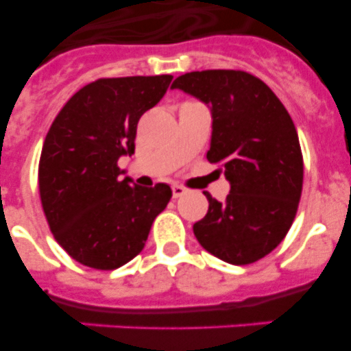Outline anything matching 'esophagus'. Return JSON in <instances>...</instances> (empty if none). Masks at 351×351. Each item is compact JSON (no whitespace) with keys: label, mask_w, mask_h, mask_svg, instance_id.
Returning a JSON list of instances; mask_svg holds the SVG:
<instances>
[{"label":"esophagus","mask_w":351,"mask_h":351,"mask_svg":"<svg viewBox=\"0 0 351 351\" xmlns=\"http://www.w3.org/2000/svg\"><path fill=\"white\" fill-rule=\"evenodd\" d=\"M186 193V190L184 188H182V186H179V184H173L172 186V195H173V198H179V197H182V195Z\"/></svg>","instance_id":"1"}]
</instances>
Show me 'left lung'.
I'll list each match as a JSON object with an SVG mask.
<instances>
[{
  "label": "left lung",
  "mask_w": 351,
  "mask_h": 351,
  "mask_svg": "<svg viewBox=\"0 0 351 351\" xmlns=\"http://www.w3.org/2000/svg\"><path fill=\"white\" fill-rule=\"evenodd\" d=\"M213 116L207 160L221 163L230 193L193 225L200 246L232 265L269 255L290 230L300 191L302 153L290 114L267 84L246 71L206 70L178 77Z\"/></svg>",
  "instance_id": "8db88e82"
}]
</instances>
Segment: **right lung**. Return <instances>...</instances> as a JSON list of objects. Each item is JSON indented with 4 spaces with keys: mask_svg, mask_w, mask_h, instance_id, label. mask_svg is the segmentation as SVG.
Here are the masks:
<instances>
[{
    "mask_svg": "<svg viewBox=\"0 0 351 351\" xmlns=\"http://www.w3.org/2000/svg\"><path fill=\"white\" fill-rule=\"evenodd\" d=\"M172 75L100 79L84 86L56 116L38 167L42 207L51 232L73 260L100 271L144 250L172 190L121 179L117 160L135 153L138 119L169 89Z\"/></svg>",
    "mask_w": 351,
    "mask_h": 351,
    "instance_id": "obj_1",
    "label": "right lung"
}]
</instances>
